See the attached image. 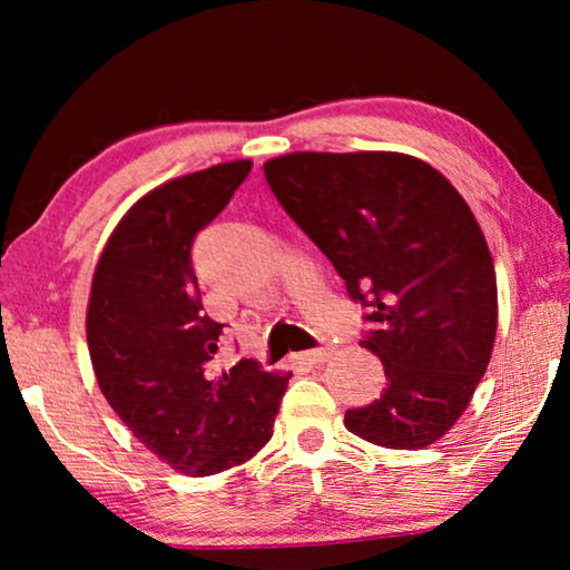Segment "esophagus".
<instances>
[{"label": "esophagus", "instance_id": "esophagus-1", "mask_svg": "<svg viewBox=\"0 0 570 570\" xmlns=\"http://www.w3.org/2000/svg\"><path fill=\"white\" fill-rule=\"evenodd\" d=\"M332 352L330 350H308V352H302L296 354V360L302 364H308V366H316V364H324L326 360H330Z\"/></svg>", "mask_w": 570, "mask_h": 570}]
</instances>
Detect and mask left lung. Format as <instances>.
I'll list each match as a JSON object with an SVG mask.
<instances>
[{"instance_id": "1", "label": "left lung", "mask_w": 570, "mask_h": 570, "mask_svg": "<svg viewBox=\"0 0 570 570\" xmlns=\"http://www.w3.org/2000/svg\"><path fill=\"white\" fill-rule=\"evenodd\" d=\"M266 183L320 246L372 330L384 390L344 424L372 445L420 450L458 422L488 370L498 284L455 186L404 153H288Z\"/></svg>"}]
</instances>
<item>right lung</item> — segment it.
<instances>
[{
  "label": "right lung",
  "instance_id": "right-lung-1",
  "mask_svg": "<svg viewBox=\"0 0 570 570\" xmlns=\"http://www.w3.org/2000/svg\"><path fill=\"white\" fill-rule=\"evenodd\" d=\"M234 160L173 178L122 216L92 276L88 346L100 392L153 455L206 478L274 435L292 374L240 360L216 374L224 324L204 314L190 248L250 173Z\"/></svg>",
  "mask_w": 570,
  "mask_h": 570
}]
</instances>
